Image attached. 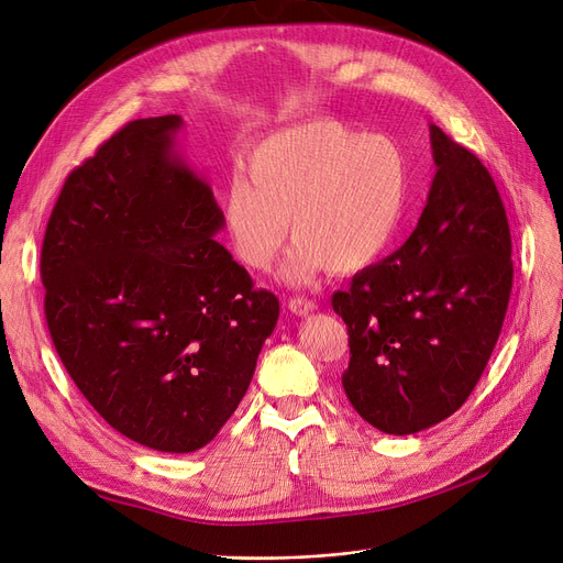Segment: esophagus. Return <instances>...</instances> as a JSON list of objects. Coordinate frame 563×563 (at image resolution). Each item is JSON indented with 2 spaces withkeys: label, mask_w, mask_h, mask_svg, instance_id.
<instances>
[{
  "label": "esophagus",
  "mask_w": 563,
  "mask_h": 563,
  "mask_svg": "<svg viewBox=\"0 0 563 563\" xmlns=\"http://www.w3.org/2000/svg\"><path fill=\"white\" fill-rule=\"evenodd\" d=\"M287 308L295 312V314H299V317H306L312 310H317V303L310 301V299H303V297H295V299L287 301Z\"/></svg>",
  "instance_id": "1"
}]
</instances>
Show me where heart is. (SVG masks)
<instances>
[{
	"instance_id": "1",
	"label": "heart",
	"mask_w": 563,
	"mask_h": 563,
	"mask_svg": "<svg viewBox=\"0 0 563 563\" xmlns=\"http://www.w3.org/2000/svg\"><path fill=\"white\" fill-rule=\"evenodd\" d=\"M411 169L388 135H363L338 121H308L264 137L223 192V225L234 257L266 272L285 239L299 241L285 266L289 285L335 268L358 272L400 230Z\"/></svg>"
}]
</instances>
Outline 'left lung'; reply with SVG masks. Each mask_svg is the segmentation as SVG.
<instances>
[{"mask_svg":"<svg viewBox=\"0 0 563 563\" xmlns=\"http://www.w3.org/2000/svg\"><path fill=\"white\" fill-rule=\"evenodd\" d=\"M430 146L437 173L417 230L333 295L352 354L342 388L386 434L437 426L470 398L512 287L510 230L490 173L434 124Z\"/></svg>","mask_w":563,"mask_h":563,"instance_id":"obj_1","label":"left lung"}]
</instances>
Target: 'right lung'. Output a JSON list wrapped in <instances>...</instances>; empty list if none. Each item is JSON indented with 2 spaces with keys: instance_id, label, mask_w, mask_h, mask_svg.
<instances>
[{
  "instance_id": "obj_1",
  "label": "right lung",
  "mask_w": 563,
  "mask_h": 563,
  "mask_svg": "<svg viewBox=\"0 0 563 563\" xmlns=\"http://www.w3.org/2000/svg\"><path fill=\"white\" fill-rule=\"evenodd\" d=\"M184 119H135L68 175L47 221L45 320L70 379L124 437L207 446L246 396L278 299L216 241L223 211L179 150Z\"/></svg>"
}]
</instances>
